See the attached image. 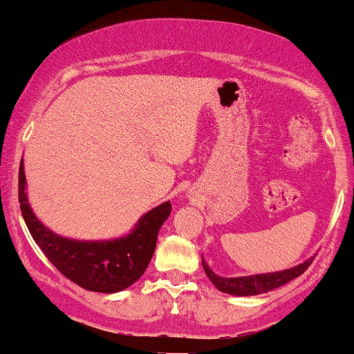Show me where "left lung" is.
<instances>
[{"mask_svg":"<svg viewBox=\"0 0 354 354\" xmlns=\"http://www.w3.org/2000/svg\"><path fill=\"white\" fill-rule=\"evenodd\" d=\"M313 263V257L306 259L304 263L295 266V268L284 269V271L276 272H264V274H252V276H241V277H222L209 268L207 263L202 259V266L207 277L212 281V284L219 289L221 292H227L232 296H256L263 292L272 291V289L281 288L295 277L301 276L306 269Z\"/></svg>","mask_w":354,"mask_h":354,"instance_id":"obj_1","label":"left lung"}]
</instances>
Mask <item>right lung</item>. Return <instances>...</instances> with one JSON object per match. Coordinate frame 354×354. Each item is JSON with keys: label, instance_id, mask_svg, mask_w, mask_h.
<instances>
[{"label": "right lung", "instance_id": "right-lung-1", "mask_svg": "<svg viewBox=\"0 0 354 354\" xmlns=\"http://www.w3.org/2000/svg\"><path fill=\"white\" fill-rule=\"evenodd\" d=\"M18 198L26 227L50 263L80 288L106 295L124 291L140 279L156 251L158 230L172 210L169 201L157 205L144 214L129 234L117 239L80 241L58 236L38 219L28 202L23 160Z\"/></svg>", "mask_w": 354, "mask_h": 354}]
</instances>
